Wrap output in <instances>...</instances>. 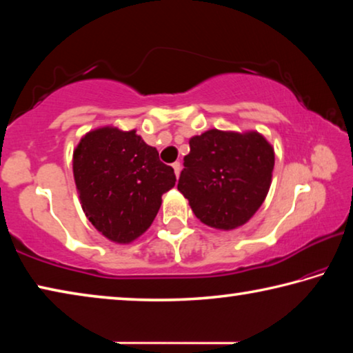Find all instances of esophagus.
Instances as JSON below:
<instances>
[{
    "mask_svg": "<svg viewBox=\"0 0 353 353\" xmlns=\"http://www.w3.org/2000/svg\"><path fill=\"white\" fill-rule=\"evenodd\" d=\"M172 168H174L176 177H179V174H181V170H182V165L179 163V162H174V163H172Z\"/></svg>",
    "mask_w": 353,
    "mask_h": 353,
    "instance_id": "esophagus-1",
    "label": "esophagus"
}]
</instances>
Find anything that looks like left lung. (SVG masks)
I'll return each instance as SVG.
<instances>
[{
	"label": "left lung",
	"instance_id": "obj_1",
	"mask_svg": "<svg viewBox=\"0 0 353 353\" xmlns=\"http://www.w3.org/2000/svg\"><path fill=\"white\" fill-rule=\"evenodd\" d=\"M272 170L274 148L261 134L210 129L190 139L177 190L201 223L232 230L261 207Z\"/></svg>",
	"mask_w": 353,
	"mask_h": 353
}]
</instances>
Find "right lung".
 Segmentation results:
<instances>
[{"mask_svg":"<svg viewBox=\"0 0 353 353\" xmlns=\"http://www.w3.org/2000/svg\"><path fill=\"white\" fill-rule=\"evenodd\" d=\"M82 210L107 240L128 244L157 216L162 194L176 185L174 170L135 130H90L73 152Z\"/></svg>","mask_w":353,"mask_h":353,"instance_id":"1","label":"right lung"}]
</instances>
